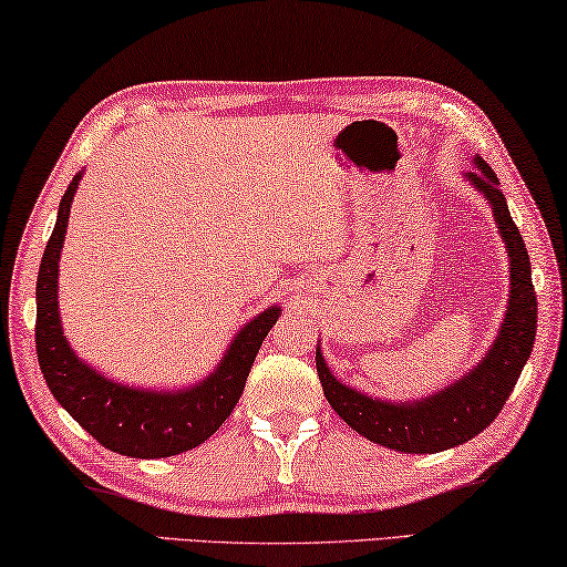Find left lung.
<instances>
[{
	"mask_svg": "<svg viewBox=\"0 0 567 567\" xmlns=\"http://www.w3.org/2000/svg\"><path fill=\"white\" fill-rule=\"evenodd\" d=\"M466 178L492 204L499 235L509 249V308L484 361L470 375L446 385L434 396L416 403H389L375 401L336 381L320 350L316 353L322 393L338 416L368 442L396 449V452H444V449L470 442L487 429L507 403L535 343L537 298L523 235L509 217L497 176L482 158H477V171H472Z\"/></svg>",
	"mask_w": 567,
	"mask_h": 567,
	"instance_id": "obj_1",
	"label": "left lung"
}]
</instances>
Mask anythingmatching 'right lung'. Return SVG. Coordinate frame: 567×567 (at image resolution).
<instances>
[{"label": "right lung", "mask_w": 567, "mask_h": 567, "mask_svg": "<svg viewBox=\"0 0 567 567\" xmlns=\"http://www.w3.org/2000/svg\"><path fill=\"white\" fill-rule=\"evenodd\" d=\"M80 174L62 196L38 275L34 343L44 381L60 406L111 452L136 460H164L188 452L206 442L235 411L259 346L280 318V308H267L249 320L231 340L217 371L194 389L156 393L107 381L70 350L58 316V262Z\"/></svg>", "instance_id": "add662e5"}]
</instances>
